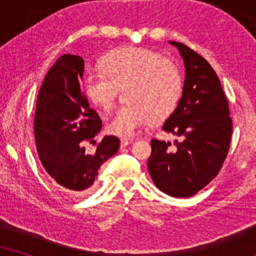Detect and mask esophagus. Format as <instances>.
<instances>
[{"label":"esophagus","mask_w":256,"mask_h":256,"mask_svg":"<svg viewBox=\"0 0 256 256\" xmlns=\"http://www.w3.org/2000/svg\"><path fill=\"white\" fill-rule=\"evenodd\" d=\"M132 143V138H121V148H124V146H127Z\"/></svg>","instance_id":"esophagus-1"}]
</instances>
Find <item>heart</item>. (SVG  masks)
<instances>
[{"label":"heart","instance_id":"1","mask_svg":"<svg viewBox=\"0 0 256 256\" xmlns=\"http://www.w3.org/2000/svg\"><path fill=\"white\" fill-rule=\"evenodd\" d=\"M124 86V102L107 124L110 134L127 138L152 122H162L177 110L184 82L180 68L157 52L143 48L112 51L101 68H90L82 79L84 93L107 110L113 104L115 86Z\"/></svg>","mask_w":256,"mask_h":256}]
</instances>
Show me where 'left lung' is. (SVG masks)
I'll return each mask as SVG.
<instances>
[{"mask_svg":"<svg viewBox=\"0 0 256 256\" xmlns=\"http://www.w3.org/2000/svg\"><path fill=\"white\" fill-rule=\"evenodd\" d=\"M184 60L182 99L163 130L178 136L171 142L152 140L148 171L157 188L176 198L204 188L222 169L230 150L232 118L220 80L208 60L183 43L169 42Z\"/></svg>","mask_w":256,"mask_h":256,"instance_id":"8db88e82","label":"left lung"}]
</instances>
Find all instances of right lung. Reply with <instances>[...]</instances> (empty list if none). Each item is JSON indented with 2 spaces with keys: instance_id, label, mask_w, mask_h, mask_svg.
<instances>
[{
  "instance_id": "right-lung-1",
  "label": "right lung",
  "mask_w": 256,
  "mask_h": 256,
  "mask_svg": "<svg viewBox=\"0 0 256 256\" xmlns=\"http://www.w3.org/2000/svg\"><path fill=\"white\" fill-rule=\"evenodd\" d=\"M84 59L62 54L48 70L37 96L34 140L37 154L54 185L70 194H84L96 182L98 170L120 146L107 135L88 154L86 143H96L102 121L82 92Z\"/></svg>"
}]
</instances>
